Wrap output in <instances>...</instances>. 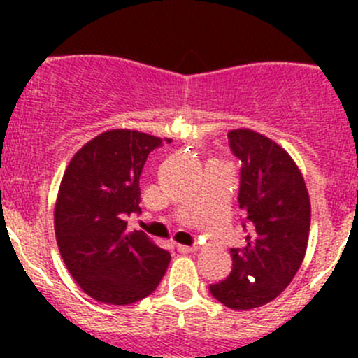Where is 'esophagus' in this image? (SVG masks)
Listing matches in <instances>:
<instances>
[{"label":"esophagus","mask_w":358,"mask_h":358,"mask_svg":"<svg viewBox=\"0 0 358 358\" xmlns=\"http://www.w3.org/2000/svg\"><path fill=\"white\" fill-rule=\"evenodd\" d=\"M199 249V246L197 244H192V246H185V244H178V251L183 252V255H187V252H194Z\"/></svg>","instance_id":"obj_1"}]
</instances>
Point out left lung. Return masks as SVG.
<instances>
[{
  "mask_svg": "<svg viewBox=\"0 0 358 358\" xmlns=\"http://www.w3.org/2000/svg\"><path fill=\"white\" fill-rule=\"evenodd\" d=\"M229 143L243 162L239 208L249 234L243 248L230 249V275L209 291L229 308L252 310L294 279L308 244L312 208L301 171L279 143L248 128L229 131Z\"/></svg>",
  "mask_w": 358,
  "mask_h": 358,
  "instance_id": "obj_1",
  "label": "left lung"
}]
</instances>
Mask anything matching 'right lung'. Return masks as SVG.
Instances as JSON below:
<instances>
[{"label": "right lung", "instance_id": "1", "mask_svg": "<svg viewBox=\"0 0 358 358\" xmlns=\"http://www.w3.org/2000/svg\"><path fill=\"white\" fill-rule=\"evenodd\" d=\"M169 142V138H164ZM162 138L109 129L81 147L69 162L55 202V237L69 273L88 296L129 305L156 291L169 252L126 216L140 211V175Z\"/></svg>", "mask_w": 358, "mask_h": 358}]
</instances>
